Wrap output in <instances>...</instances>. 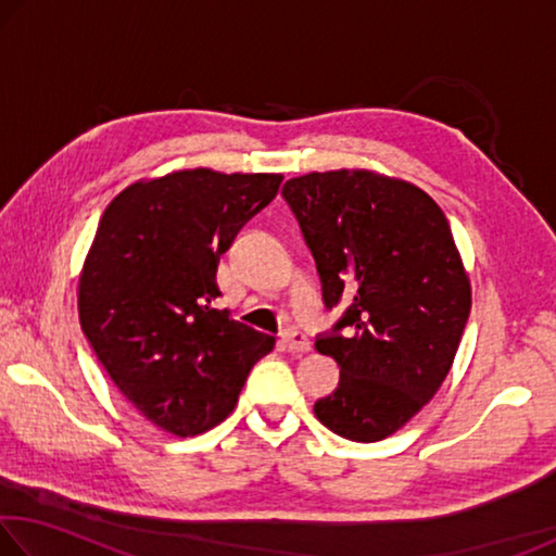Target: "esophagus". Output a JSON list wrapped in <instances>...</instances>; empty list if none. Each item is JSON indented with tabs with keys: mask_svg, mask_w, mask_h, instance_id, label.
<instances>
[{
	"mask_svg": "<svg viewBox=\"0 0 556 556\" xmlns=\"http://www.w3.org/2000/svg\"><path fill=\"white\" fill-rule=\"evenodd\" d=\"M281 341L289 345V351L294 353H306L312 351V341H308L304 331H299V328H287L285 333H281Z\"/></svg>",
	"mask_w": 556,
	"mask_h": 556,
	"instance_id": "34e87169",
	"label": "esophagus"
}]
</instances>
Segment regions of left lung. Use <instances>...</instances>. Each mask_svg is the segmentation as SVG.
<instances>
[{"label": "left lung", "instance_id": "1", "mask_svg": "<svg viewBox=\"0 0 556 556\" xmlns=\"http://www.w3.org/2000/svg\"><path fill=\"white\" fill-rule=\"evenodd\" d=\"M312 250L328 312L316 351L341 368L314 404L333 434L372 444L434 397L470 314V285L446 215L407 181L372 172L289 178L281 188Z\"/></svg>", "mask_w": 556, "mask_h": 556}]
</instances>
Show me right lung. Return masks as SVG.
Instances as JSON below:
<instances>
[{"mask_svg":"<svg viewBox=\"0 0 556 556\" xmlns=\"http://www.w3.org/2000/svg\"><path fill=\"white\" fill-rule=\"evenodd\" d=\"M279 184L193 168L131 184L102 213L78 287L83 333L117 390L168 434L220 425L275 348L213 301L220 255Z\"/></svg>","mask_w":556,"mask_h":556,"instance_id":"right-lung-1","label":"right lung"}]
</instances>
